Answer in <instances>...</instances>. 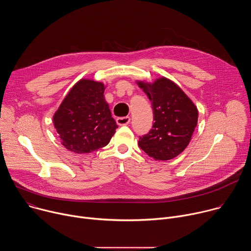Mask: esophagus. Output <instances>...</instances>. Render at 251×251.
Wrapping results in <instances>:
<instances>
[{"mask_svg":"<svg viewBox=\"0 0 251 251\" xmlns=\"http://www.w3.org/2000/svg\"><path fill=\"white\" fill-rule=\"evenodd\" d=\"M131 121V118L129 116H126V117H119L116 119V122L118 125L120 126H123V125H128Z\"/></svg>","mask_w":251,"mask_h":251,"instance_id":"1","label":"esophagus"}]
</instances>
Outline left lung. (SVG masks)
Returning a JSON list of instances; mask_svg holds the SVG:
<instances>
[{"instance_id":"obj_1","label":"left lung","mask_w":251,"mask_h":251,"mask_svg":"<svg viewBox=\"0 0 251 251\" xmlns=\"http://www.w3.org/2000/svg\"><path fill=\"white\" fill-rule=\"evenodd\" d=\"M139 85L151 101L154 124L147 134L139 136L138 145L155 160H171L189 145L198 123L197 107L180 87L165 77Z\"/></svg>"}]
</instances>
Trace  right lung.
<instances>
[{
    "mask_svg": "<svg viewBox=\"0 0 251 251\" xmlns=\"http://www.w3.org/2000/svg\"><path fill=\"white\" fill-rule=\"evenodd\" d=\"M104 85L79 80L63 99L53 116L62 145L77 154L106 146L118 128L104 99Z\"/></svg>",
    "mask_w": 251,
    "mask_h": 251,
    "instance_id": "right-lung-1",
    "label": "right lung"
}]
</instances>
